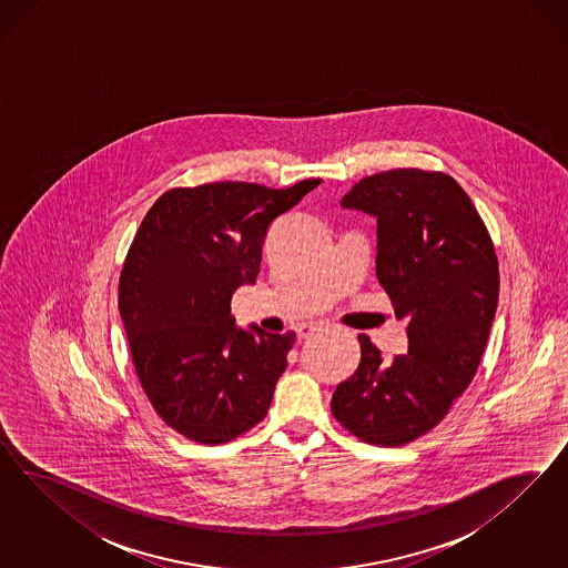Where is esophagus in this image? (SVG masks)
<instances>
[{
    "label": "esophagus",
    "instance_id": "obj_1",
    "mask_svg": "<svg viewBox=\"0 0 568 568\" xmlns=\"http://www.w3.org/2000/svg\"><path fill=\"white\" fill-rule=\"evenodd\" d=\"M316 328H318L316 323H304V325H300V327H297V337L306 339V337H310V335H312Z\"/></svg>",
    "mask_w": 568,
    "mask_h": 568
}]
</instances>
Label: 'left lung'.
I'll return each instance as SVG.
<instances>
[{"mask_svg":"<svg viewBox=\"0 0 568 568\" xmlns=\"http://www.w3.org/2000/svg\"><path fill=\"white\" fill-rule=\"evenodd\" d=\"M342 204L377 216L378 283L408 321V352L383 361L358 335L361 364L337 385L331 413L366 444L406 446L446 418L479 368L498 308L496 247L446 172H377Z\"/></svg>","mask_w":568,"mask_h":568,"instance_id":"1","label":"left lung"}]
</instances>
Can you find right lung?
Listing matches in <instances>:
<instances>
[{
    "mask_svg": "<svg viewBox=\"0 0 568 568\" xmlns=\"http://www.w3.org/2000/svg\"><path fill=\"white\" fill-rule=\"evenodd\" d=\"M316 185L174 187L139 224L119 281L122 325L152 408L191 442L226 444L271 408L295 333L235 327L231 297L256 281L268 226Z\"/></svg>",
    "mask_w": 568,
    "mask_h": 568,
    "instance_id": "1",
    "label": "right lung"
}]
</instances>
